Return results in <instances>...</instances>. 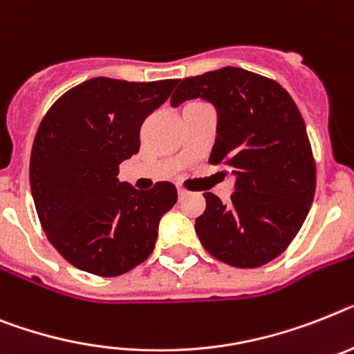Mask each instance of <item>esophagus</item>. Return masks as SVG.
I'll list each match as a JSON object with an SVG mask.
<instances>
[{
    "label": "esophagus",
    "mask_w": 354,
    "mask_h": 354,
    "mask_svg": "<svg viewBox=\"0 0 354 354\" xmlns=\"http://www.w3.org/2000/svg\"><path fill=\"white\" fill-rule=\"evenodd\" d=\"M187 194H189V191H187V189H183V187L178 185V196H180V198H185Z\"/></svg>",
    "instance_id": "esophagus-1"
}]
</instances>
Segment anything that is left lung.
<instances>
[{
  "instance_id": "left-lung-1",
  "label": "left lung",
  "mask_w": 354,
  "mask_h": 354,
  "mask_svg": "<svg viewBox=\"0 0 354 354\" xmlns=\"http://www.w3.org/2000/svg\"><path fill=\"white\" fill-rule=\"evenodd\" d=\"M198 97L218 111L209 162L232 172L236 191L228 205L205 192L196 234L216 259L257 268L286 250L310 212L317 169L304 120L283 86L243 68L187 77L171 104Z\"/></svg>"
}]
</instances>
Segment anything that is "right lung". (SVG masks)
<instances>
[{
	"mask_svg": "<svg viewBox=\"0 0 354 354\" xmlns=\"http://www.w3.org/2000/svg\"><path fill=\"white\" fill-rule=\"evenodd\" d=\"M176 84L95 77L59 97L41 120L30 156L32 198L48 241L75 268L117 277L153 254L176 187L158 182L136 191L117 174L140 149L142 122Z\"/></svg>",
	"mask_w": 354,
	"mask_h": 354,
	"instance_id": "obj_1",
	"label": "right lung"
}]
</instances>
